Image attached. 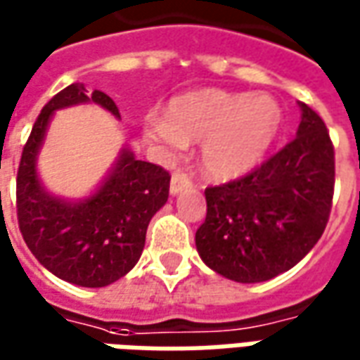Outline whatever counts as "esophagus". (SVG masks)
<instances>
[{
    "label": "esophagus",
    "mask_w": 360,
    "mask_h": 360,
    "mask_svg": "<svg viewBox=\"0 0 360 360\" xmlns=\"http://www.w3.org/2000/svg\"><path fill=\"white\" fill-rule=\"evenodd\" d=\"M188 188H193V181L188 179L187 173L183 172H175L172 175V183H169V193L173 196L179 195L183 191H188Z\"/></svg>",
    "instance_id": "obj_1"
}]
</instances>
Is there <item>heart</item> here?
<instances>
[{
  "mask_svg": "<svg viewBox=\"0 0 360 360\" xmlns=\"http://www.w3.org/2000/svg\"><path fill=\"white\" fill-rule=\"evenodd\" d=\"M283 127V110L268 94L200 89L173 98L165 117L148 115L142 134L167 152L200 142V164L214 179L229 181L262 164Z\"/></svg>",
  "mask_w": 360,
  "mask_h": 360,
  "instance_id": "obj_1",
  "label": "heart"
}]
</instances>
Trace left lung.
Here are the masks:
<instances>
[{"label": "left lung", "instance_id": "obj_1", "mask_svg": "<svg viewBox=\"0 0 360 360\" xmlns=\"http://www.w3.org/2000/svg\"><path fill=\"white\" fill-rule=\"evenodd\" d=\"M297 136L239 181L208 187L195 235L210 270L260 283L291 270L322 237L332 210L333 146L324 121L299 102Z\"/></svg>", "mask_w": 360, "mask_h": 360}]
</instances>
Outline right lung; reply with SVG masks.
<instances>
[{"mask_svg": "<svg viewBox=\"0 0 360 360\" xmlns=\"http://www.w3.org/2000/svg\"><path fill=\"white\" fill-rule=\"evenodd\" d=\"M90 102L121 119L110 96L102 90L89 94L81 82L44 105L20 158L17 216L22 239L46 270L73 285L105 287L139 262L150 219L167 202L172 177L123 146L89 196L71 200L50 193L38 175V154L53 113Z\"/></svg>", "mask_w": 360, "mask_h": 360, "instance_id": "add662e5", "label": "right lung"}]
</instances>
